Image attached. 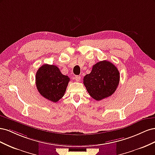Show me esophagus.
<instances>
[{
    "label": "esophagus",
    "instance_id": "34e87169",
    "mask_svg": "<svg viewBox=\"0 0 155 155\" xmlns=\"http://www.w3.org/2000/svg\"><path fill=\"white\" fill-rule=\"evenodd\" d=\"M74 79H75V81H79V80L81 79V77L79 76H74Z\"/></svg>",
    "mask_w": 155,
    "mask_h": 155
}]
</instances>
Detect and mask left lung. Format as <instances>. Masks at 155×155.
Segmentation results:
<instances>
[{
  "label": "left lung",
  "instance_id": "left-lung-1",
  "mask_svg": "<svg viewBox=\"0 0 155 155\" xmlns=\"http://www.w3.org/2000/svg\"><path fill=\"white\" fill-rule=\"evenodd\" d=\"M120 73L112 63L102 61L92 67L84 77L83 84L90 96L97 101L112 95L119 85Z\"/></svg>",
  "mask_w": 155,
  "mask_h": 155
}]
</instances>
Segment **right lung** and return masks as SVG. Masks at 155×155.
Instances as JSON below:
<instances>
[{"label": "right lung", "mask_w": 155, "mask_h": 155, "mask_svg": "<svg viewBox=\"0 0 155 155\" xmlns=\"http://www.w3.org/2000/svg\"><path fill=\"white\" fill-rule=\"evenodd\" d=\"M70 78L62 74L55 65L45 64L37 71V91L46 99L56 103L64 96Z\"/></svg>", "instance_id": "add662e5"}]
</instances>
